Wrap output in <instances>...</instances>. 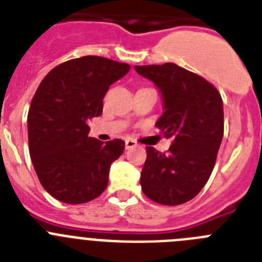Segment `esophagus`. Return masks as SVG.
I'll use <instances>...</instances> for the list:
<instances>
[{
    "instance_id": "1",
    "label": "esophagus",
    "mask_w": 262,
    "mask_h": 262,
    "mask_svg": "<svg viewBox=\"0 0 262 262\" xmlns=\"http://www.w3.org/2000/svg\"><path fill=\"white\" fill-rule=\"evenodd\" d=\"M136 145L135 140L133 139H126V149H129V148H134Z\"/></svg>"
}]
</instances>
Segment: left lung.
I'll return each instance as SVG.
<instances>
[{"label": "left lung", "mask_w": 262, "mask_h": 262, "mask_svg": "<svg viewBox=\"0 0 262 262\" xmlns=\"http://www.w3.org/2000/svg\"><path fill=\"white\" fill-rule=\"evenodd\" d=\"M135 71L163 94L165 111L156 127L172 139L165 154L147 147L142 190L160 205H182L202 190L214 169L224 133L223 101L202 76L173 62L135 66Z\"/></svg>", "instance_id": "left-lung-1"}]
</instances>
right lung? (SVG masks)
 Returning a JSON list of instances; mask_svg holds the SVG:
<instances>
[{"instance_id": "obj_1", "label": "right lung", "mask_w": 262, "mask_h": 262, "mask_svg": "<svg viewBox=\"0 0 262 262\" xmlns=\"http://www.w3.org/2000/svg\"><path fill=\"white\" fill-rule=\"evenodd\" d=\"M128 64L82 56L59 64L41 80L27 115L29 151L41 186L57 201L78 205L105 191L110 165L124 142L89 138L88 122L102 114L111 84Z\"/></svg>"}]
</instances>
